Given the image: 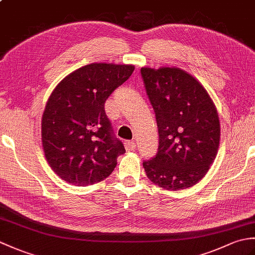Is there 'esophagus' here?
I'll use <instances>...</instances> for the list:
<instances>
[{"instance_id": "obj_1", "label": "esophagus", "mask_w": 255, "mask_h": 255, "mask_svg": "<svg viewBox=\"0 0 255 255\" xmlns=\"http://www.w3.org/2000/svg\"><path fill=\"white\" fill-rule=\"evenodd\" d=\"M125 148L127 151H132L136 148V142L131 141V140H127V141H125Z\"/></svg>"}]
</instances>
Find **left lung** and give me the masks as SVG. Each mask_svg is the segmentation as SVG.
I'll use <instances>...</instances> for the list:
<instances>
[{
	"label": "left lung",
	"instance_id": "8db88e82",
	"mask_svg": "<svg viewBox=\"0 0 255 255\" xmlns=\"http://www.w3.org/2000/svg\"><path fill=\"white\" fill-rule=\"evenodd\" d=\"M145 91L155 114L159 148L143 161L156 185L180 191L198 183L217 155L220 123L207 91L178 68H141Z\"/></svg>",
	"mask_w": 255,
	"mask_h": 255
}]
</instances>
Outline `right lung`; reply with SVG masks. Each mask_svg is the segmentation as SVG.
I'll list each match as a JSON object with an SVG mask.
<instances>
[{
  "label": "right lung",
  "instance_id": "add662e5",
  "mask_svg": "<svg viewBox=\"0 0 255 255\" xmlns=\"http://www.w3.org/2000/svg\"><path fill=\"white\" fill-rule=\"evenodd\" d=\"M133 70L132 64L91 63L52 91L41 119V141L47 162L63 181L78 186L99 183L126 152L104 107Z\"/></svg>",
  "mask_w": 255,
  "mask_h": 255
}]
</instances>
